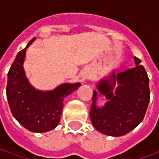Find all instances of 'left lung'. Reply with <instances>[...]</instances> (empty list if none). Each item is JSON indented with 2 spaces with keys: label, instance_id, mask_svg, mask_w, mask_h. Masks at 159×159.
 <instances>
[{
  "label": "left lung",
  "instance_id": "8db88e82",
  "mask_svg": "<svg viewBox=\"0 0 159 159\" xmlns=\"http://www.w3.org/2000/svg\"><path fill=\"white\" fill-rule=\"evenodd\" d=\"M134 61L135 67L118 74L112 71L98 83L97 89L107 100L104 107H97L98 91L93 90L90 118L104 134L122 136L143 121L150 101L149 78L140 59L134 57Z\"/></svg>",
  "mask_w": 159,
  "mask_h": 159
}]
</instances>
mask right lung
I'll use <instances>...</instances> for the list:
<instances>
[{"label": "right lung", "instance_id": "add662e5", "mask_svg": "<svg viewBox=\"0 0 159 159\" xmlns=\"http://www.w3.org/2000/svg\"><path fill=\"white\" fill-rule=\"evenodd\" d=\"M35 41L30 40L19 51L7 74V98L10 110L26 129L43 133L55 129L59 124L66 96L76 90L81 83H64L51 91H40L33 88L25 76L24 61L26 49Z\"/></svg>", "mask_w": 159, "mask_h": 159}]
</instances>
